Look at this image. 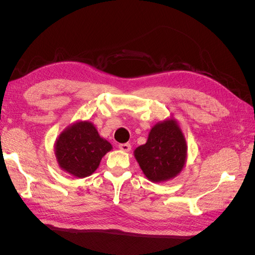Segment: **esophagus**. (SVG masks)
I'll list each match as a JSON object with an SVG mask.
<instances>
[{"mask_svg": "<svg viewBox=\"0 0 255 255\" xmlns=\"http://www.w3.org/2000/svg\"><path fill=\"white\" fill-rule=\"evenodd\" d=\"M119 149L125 151V152H128V151H130V144L129 143H120Z\"/></svg>", "mask_w": 255, "mask_h": 255, "instance_id": "obj_1", "label": "esophagus"}]
</instances>
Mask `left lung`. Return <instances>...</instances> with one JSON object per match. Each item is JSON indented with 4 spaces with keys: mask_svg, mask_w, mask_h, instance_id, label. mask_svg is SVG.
<instances>
[{
    "mask_svg": "<svg viewBox=\"0 0 255 255\" xmlns=\"http://www.w3.org/2000/svg\"><path fill=\"white\" fill-rule=\"evenodd\" d=\"M143 174L153 183L173 179L185 166L187 144L177 122L171 118L154 126L146 142L134 151Z\"/></svg>",
    "mask_w": 255,
    "mask_h": 255,
    "instance_id": "8db88e82",
    "label": "left lung"
}]
</instances>
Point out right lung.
<instances>
[{
	"mask_svg": "<svg viewBox=\"0 0 255 255\" xmlns=\"http://www.w3.org/2000/svg\"><path fill=\"white\" fill-rule=\"evenodd\" d=\"M113 149L89 121H79L60 133L55 142L59 167L76 177L94 173L102 157Z\"/></svg>",
	"mask_w": 255,
	"mask_h": 255,
	"instance_id": "1",
	"label": "right lung"
}]
</instances>
